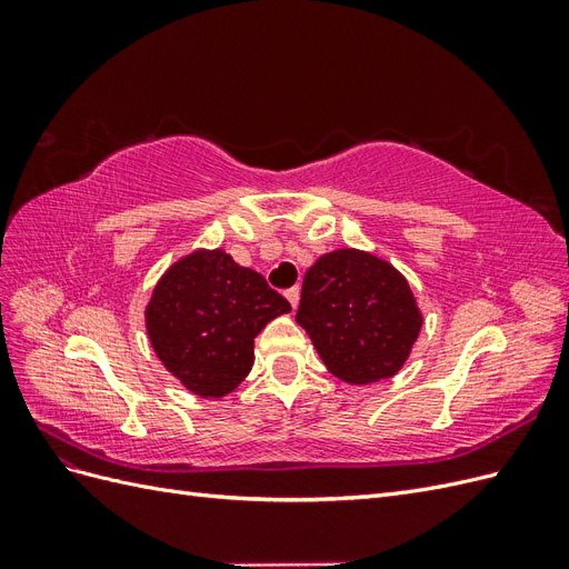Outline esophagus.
<instances>
[{
    "mask_svg": "<svg viewBox=\"0 0 569 569\" xmlns=\"http://www.w3.org/2000/svg\"><path fill=\"white\" fill-rule=\"evenodd\" d=\"M299 295H301L299 287H291V289L284 291V297H287V301L291 303V308H295V311H297V306H299Z\"/></svg>",
    "mask_w": 569,
    "mask_h": 569,
    "instance_id": "obj_1",
    "label": "esophagus"
}]
</instances>
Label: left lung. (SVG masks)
Wrapping results in <instances>:
<instances>
[{"instance_id": "1", "label": "left lung", "mask_w": 569, "mask_h": 569, "mask_svg": "<svg viewBox=\"0 0 569 569\" xmlns=\"http://www.w3.org/2000/svg\"><path fill=\"white\" fill-rule=\"evenodd\" d=\"M297 322L335 377L370 385L401 370L422 313L393 266L366 251L339 249L308 268Z\"/></svg>"}]
</instances>
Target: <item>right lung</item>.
I'll use <instances>...</instances> for the list:
<instances>
[{
  "mask_svg": "<svg viewBox=\"0 0 569 569\" xmlns=\"http://www.w3.org/2000/svg\"><path fill=\"white\" fill-rule=\"evenodd\" d=\"M289 311L261 272L222 249H199L166 270L144 316L166 370L192 393L220 399L249 375L256 335Z\"/></svg>",
  "mask_w": 569,
  "mask_h": 569,
  "instance_id": "right-lung-1",
  "label": "right lung"
}]
</instances>
